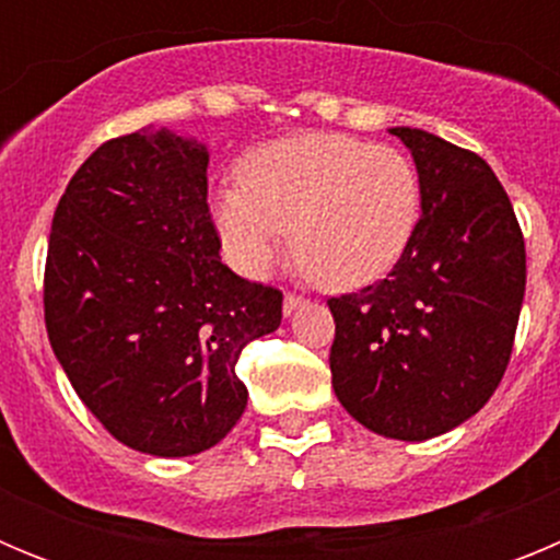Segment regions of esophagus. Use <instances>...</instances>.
Masks as SVG:
<instances>
[{
  "label": "esophagus",
  "mask_w": 560,
  "mask_h": 560,
  "mask_svg": "<svg viewBox=\"0 0 560 560\" xmlns=\"http://www.w3.org/2000/svg\"><path fill=\"white\" fill-rule=\"evenodd\" d=\"M303 305H305V296L303 294H296V291H285V296H283L285 316H291L296 308H303Z\"/></svg>",
  "instance_id": "esophagus-1"
}]
</instances>
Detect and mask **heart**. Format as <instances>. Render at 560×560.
<instances>
[{
	"instance_id": "b5f03b06",
	"label": "heart",
	"mask_w": 560,
	"mask_h": 560,
	"mask_svg": "<svg viewBox=\"0 0 560 560\" xmlns=\"http://www.w3.org/2000/svg\"><path fill=\"white\" fill-rule=\"evenodd\" d=\"M420 205L418 167L404 151L348 133H305L246 153L241 185L212 196V221L244 275H266L291 232L305 275L341 291L398 264Z\"/></svg>"
}]
</instances>
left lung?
<instances>
[{"label": "left lung", "mask_w": 560, "mask_h": 560, "mask_svg": "<svg viewBox=\"0 0 560 560\" xmlns=\"http://www.w3.org/2000/svg\"><path fill=\"white\" fill-rule=\"evenodd\" d=\"M412 151L423 215L384 280L330 296L336 398L361 427L429 440L477 415L499 387L527 283L524 235L491 165L420 128Z\"/></svg>", "instance_id": "obj_1"}]
</instances>
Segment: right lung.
Returning <instances> with one entry per match:
<instances>
[{
    "mask_svg": "<svg viewBox=\"0 0 560 560\" xmlns=\"http://www.w3.org/2000/svg\"><path fill=\"white\" fill-rule=\"evenodd\" d=\"M210 153L167 128L103 142L69 179L44 266L49 345L114 440L190 457L246 409L235 364L283 319V291L221 264Z\"/></svg>",
    "mask_w": 560,
    "mask_h": 560,
    "instance_id": "right-lung-1",
    "label": "right lung"
}]
</instances>
